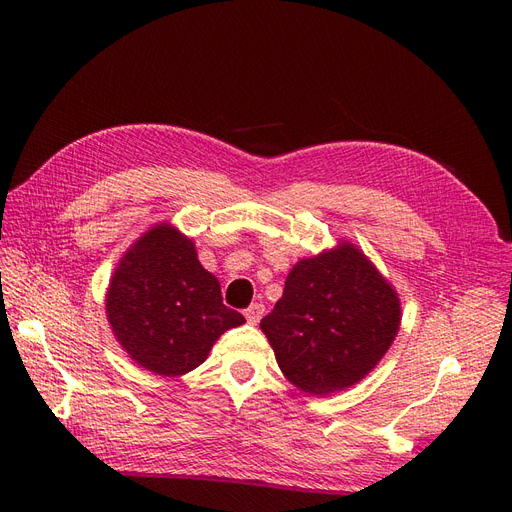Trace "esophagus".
Returning <instances> with one entry per match:
<instances>
[{
	"label": "esophagus",
	"instance_id": "1",
	"mask_svg": "<svg viewBox=\"0 0 512 512\" xmlns=\"http://www.w3.org/2000/svg\"><path fill=\"white\" fill-rule=\"evenodd\" d=\"M243 314H245V320H247V322H250V324H258L260 318H262V314H265V305L254 303V305L247 307Z\"/></svg>",
	"mask_w": 512,
	"mask_h": 512
}]
</instances>
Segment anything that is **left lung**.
Returning <instances> with one entry per match:
<instances>
[{"instance_id": "8db88e82", "label": "left lung", "mask_w": 512, "mask_h": 512, "mask_svg": "<svg viewBox=\"0 0 512 512\" xmlns=\"http://www.w3.org/2000/svg\"><path fill=\"white\" fill-rule=\"evenodd\" d=\"M399 324L393 284L354 243L339 241L290 269L260 329L288 382L324 397L361 382L389 352Z\"/></svg>"}]
</instances>
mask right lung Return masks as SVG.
Here are the masks:
<instances>
[{"label":"right lung","mask_w":512,"mask_h":512,"mask_svg":"<svg viewBox=\"0 0 512 512\" xmlns=\"http://www.w3.org/2000/svg\"><path fill=\"white\" fill-rule=\"evenodd\" d=\"M106 318L134 363L158 376H183L245 318L222 303L218 277L196 245L170 222L138 237L106 288Z\"/></svg>","instance_id":"1"}]
</instances>
